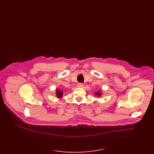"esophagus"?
<instances>
[{
  "instance_id": "34e87169",
  "label": "esophagus",
  "mask_w": 154,
  "mask_h": 154,
  "mask_svg": "<svg viewBox=\"0 0 154 154\" xmlns=\"http://www.w3.org/2000/svg\"><path fill=\"white\" fill-rule=\"evenodd\" d=\"M77 87L78 88H83L84 87V84H82V83H79L77 84Z\"/></svg>"
}]
</instances>
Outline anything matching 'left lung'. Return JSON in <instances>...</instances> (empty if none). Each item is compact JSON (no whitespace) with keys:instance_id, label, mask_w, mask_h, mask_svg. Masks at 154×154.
Returning <instances> with one entry per match:
<instances>
[{"instance_id":"8db88e82","label":"left lung","mask_w":154,"mask_h":154,"mask_svg":"<svg viewBox=\"0 0 154 154\" xmlns=\"http://www.w3.org/2000/svg\"><path fill=\"white\" fill-rule=\"evenodd\" d=\"M95 95H98V96H100V95H101V94L99 92H97V93H95Z\"/></svg>"}]
</instances>
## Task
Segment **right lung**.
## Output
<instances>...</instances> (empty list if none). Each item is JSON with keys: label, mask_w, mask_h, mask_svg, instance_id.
Wrapping results in <instances>:
<instances>
[{"label": "right lung", "mask_w": 154, "mask_h": 154, "mask_svg": "<svg viewBox=\"0 0 154 154\" xmlns=\"http://www.w3.org/2000/svg\"><path fill=\"white\" fill-rule=\"evenodd\" d=\"M63 95V92L59 89H56V95L58 98H61Z\"/></svg>", "instance_id": "right-lung-1"}]
</instances>
